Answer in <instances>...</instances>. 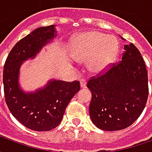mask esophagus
I'll list each match as a JSON object with an SVG mask.
<instances>
[{
  "mask_svg": "<svg viewBox=\"0 0 152 152\" xmlns=\"http://www.w3.org/2000/svg\"><path fill=\"white\" fill-rule=\"evenodd\" d=\"M80 87L81 88H86V81L85 79L80 80Z\"/></svg>",
  "mask_w": 152,
  "mask_h": 152,
  "instance_id": "1",
  "label": "esophagus"
}]
</instances>
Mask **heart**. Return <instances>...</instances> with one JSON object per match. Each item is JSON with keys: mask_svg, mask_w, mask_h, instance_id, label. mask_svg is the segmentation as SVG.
<instances>
[{"mask_svg": "<svg viewBox=\"0 0 152 152\" xmlns=\"http://www.w3.org/2000/svg\"><path fill=\"white\" fill-rule=\"evenodd\" d=\"M71 50L75 59L78 62L89 60L88 69L94 74H99L115 61L120 45L113 36L89 31L80 33L72 40Z\"/></svg>", "mask_w": 152, "mask_h": 152, "instance_id": "heart-1", "label": "heart"}]
</instances>
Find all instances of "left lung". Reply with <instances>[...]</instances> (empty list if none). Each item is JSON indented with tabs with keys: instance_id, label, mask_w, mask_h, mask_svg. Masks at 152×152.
Segmentation results:
<instances>
[{
	"instance_id": "8db88e82",
	"label": "left lung",
	"mask_w": 152,
	"mask_h": 152,
	"mask_svg": "<svg viewBox=\"0 0 152 152\" xmlns=\"http://www.w3.org/2000/svg\"><path fill=\"white\" fill-rule=\"evenodd\" d=\"M124 50L120 63L87 84L92 93L89 115L102 130L129 127L140 116L147 103L148 78L143 58L134 44L124 45Z\"/></svg>"
}]
</instances>
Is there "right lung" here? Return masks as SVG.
Returning a JSON list of instances; mask_svg holds the SVG:
<instances>
[{
  "label": "right lung",
  "mask_w": 152,
  "mask_h": 152,
  "mask_svg": "<svg viewBox=\"0 0 152 152\" xmlns=\"http://www.w3.org/2000/svg\"><path fill=\"white\" fill-rule=\"evenodd\" d=\"M56 36L55 25L32 31L13 47L4 66L5 102L11 114L31 130L42 132L56 128L63 119L66 106L80 89L79 81L68 83L53 79L33 92H25L20 87L18 79L22 64L34 58Z\"/></svg>",
  "instance_id": "right-lung-1"
}]
</instances>
